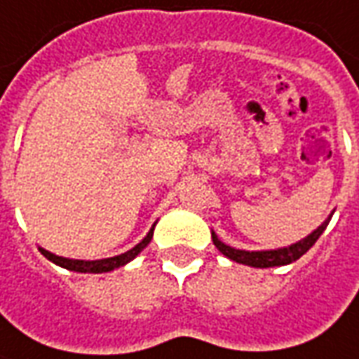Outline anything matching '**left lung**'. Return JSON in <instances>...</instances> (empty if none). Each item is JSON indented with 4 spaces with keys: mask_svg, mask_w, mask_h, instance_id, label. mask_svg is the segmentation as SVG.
I'll use <instances>...</instances> for the list:
<instances>
[{
    "mask_svg": "<svg viewBox=\"0 0 359 359\" xmlns=\"http://www.w3.org/2000/svg\"><path fill=\"white\" fill-rule=\"evenodd\" d=\"M326 224L328 221H325L316 231H313L309 234L307 238H303V241L295 242V244H291L287 248H279V250H266V252H246V250H236V248H231V246H226L224 242H221L217 238V234L211 232L212 236V244L219 248L221 254H224L226 258L234 259V262H238V264H244V266H252V268H273V266H285V264H291V262H295L299 259L305 252L318 241V236L325 232Z\"/></svg>",
    "mask_w": 359,
    "mask_h": 359,
    "instance_id": "left-lung-1",
    "label": "left lung"
}]
</instances>
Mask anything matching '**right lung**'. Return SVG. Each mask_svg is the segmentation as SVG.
Wrapping results in <instances>:
<instances>
[{"mask_svg": "<svg viewBox=\"0 0 359 359\" xmlns=\"http://www.w3.org/2000/svg\"><path fill=\"white\" fill-rule=\"evenodd\" d=\"M152 232H154V226H152L150 232L144 236V241L138 242L133 250L125 252V254H121V256H115V258L95 259V262H86V259H68V258H62V256H56V254H50V252L44 250V248H41V254H43L44 258H48L50 262H54L56 266L70 269V271H80V273H103V271H111V269L121 268V266L128 264L133 258H137L138 254L147 248L148 242L152 241Z\"/></svg>", "mask_w": 359, "mask_h": 359, "instance_id": "right-lung-1", "label": "right lung"}]
</instances>
